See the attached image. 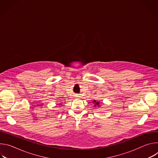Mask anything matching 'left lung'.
<instances>
[{
  "label": "left lung",
  "mask_w": 158,
  "mask_h": 158,
  "mask_svg": "<svg viewBox=\"0 0 158 158\" xmlns=\"http://www.w3.org/2000/svg\"><path fill=\"white\" fill-rule=\"evenodd\" d=\"M93 102L94 103V106H98V107H99V102H98V101H96V100H94V101H93Z\"/></svg>",
  "instance_id": "1"
}]
</instances>
